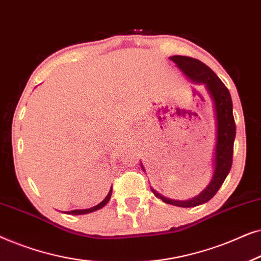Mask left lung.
I'll return each mask as SVG.
<instances>
[{"instance_id": "obj_1", "label": "left lung", "mask_w": 261, "mask_h": 261, "mask_svg": "<svg viewBox=\"0 0 261 261\" xmlns=\"http://www.w3.org/2000/svg\"><path fill=\"white\" fill-rule=\"evenodd\" d=\"M170 59L176 63L181 72L192 82L205 85L214 102L216 115V147L215 156H214V173L208 187L198 196L188 201L170 199L151 188L153 194L167 204L181 206V208H191V206H197L210 201L219 191L230 171L231 163H233L235 133H237L233 116V102H231L229 90L226 85L204 63L187 56H173L170 57ZM141 167L144 169L142 164Z\"/></svg>"}]
</instances>
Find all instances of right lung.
Wrapping results in <instances>:
<instances>
[{
    "label": "right lung",
    "instance_id": "obj_1",
    "mask_svg": "<svg viewBox=\"0 0 261 261\" xmlns=\"http://www.w3.org/2000/svg\"><path fill=\"white\" fill-rule=\"evenodd\" d=\"M112 192H113V188L110 189L108 195H107V197L103 199V201L99 203V204L92 206V208H89V209H81V210H71V212H66L67 214H72V215H83V214H89V213H92V212H96V210L101 209L105 206L107 203L109 202L110 197H112Z\"/></svg>",
    "mask_w": 261,
    "mask_h": 261
}]
</instances>
